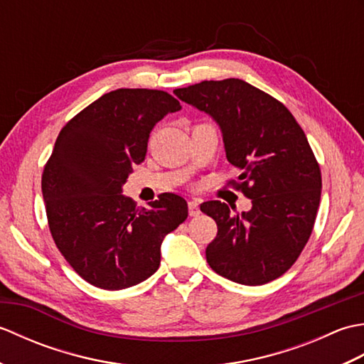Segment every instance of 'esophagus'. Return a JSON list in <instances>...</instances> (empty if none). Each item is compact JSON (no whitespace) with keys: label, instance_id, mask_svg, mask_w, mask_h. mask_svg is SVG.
I'll return each instance as SVG.
<instances>
[{"label":"esophagus","instance_id":"esophagus-1","mask_svg":"<svg viewBox=\"0 0 364 364\" xmlns=\"http://www.w3.org/2000/svg\"><path fill=\"white\" fill-rule=\"evenodd\" d=\"M198 214H200L198 202H197V200H191V202H189V215H191V218H197Z\"/></svg>","mask_w":364,"mask_h":364}]
</instances>
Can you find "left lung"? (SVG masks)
Segmentation results:
<instances>
[{
    "mask_svg": "<svg viewBox=\"0 0 364 364\" xmlns=\"http://www.w3.org/2000/svg\"><path fill=\"white\" fill-rule=\"evenodd\" d=\"M173 94L218 123L228 162L242 172L237 186L252 200L241 214L219 200L200 206L218 223L208 264L247 286L275 280L304 250L321 202V168L304 129L278 100L237 78Z\"/></svg>",
    "mask_w": 364,
    "mask_h": 364,
    "instance_id": "1",
    "label": "left lung"
}]
</instances>
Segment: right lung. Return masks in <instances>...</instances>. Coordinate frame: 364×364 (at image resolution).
<instances>
[{
  "label": "right lung",
  "mask_w": 364,
  "mask_h": 364,
  "mask_svg": "<svg viewBox=\"0 0 364 364\" xmlns=\"http://www.w3.org/2000/svg\"><path fill=\"white\" fill-rule=\"evenodd\" d=\"M181 105L167 92L117 89L60 129L42 175L51 236L75 272L97 288H131L156 272L164 237L188 218V203L162 194L149 208L123 196L145 159L153 127Z\"/></svg>",
  "instance_id": "add662e5"
}]
</instances>
